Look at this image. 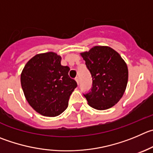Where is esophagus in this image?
<instances>
[{
    "label": "esophagus",
    "mask_w": 153,
    "mask_h": 153,
    "mask_svg": "<svg viewBox=\"0 0 153 153\" xmlns=\"http://www.w3.org/2000/svg\"><path fill=\"white\" fill-rule=\"evenodd\" d=\"M75 80H76V83H77L78 85H79V77H78V76H76V77L75 78Z\"/></svg>",
    "instance_id": "obj_1"
}]
</instances>
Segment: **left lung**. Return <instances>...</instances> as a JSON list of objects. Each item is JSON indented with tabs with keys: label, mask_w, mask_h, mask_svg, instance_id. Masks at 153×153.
Instances as JSON below:
<instances>
[{
	"label": "left lung",
	"mask_w": 153,
	"mask_h": 153,
	"mask_svg": "<svg viewBox=\"0 0 153 153\" xmlns=\"http://www.w3.org/2000/svg\"><path fill=\"white\" fill-rule=\"evenodd\" d=\"M92 77L91 91L84 94L88 105L104 110L117 104L124 94L128 79L126 62L109 46H95L81 52Z\"/></svg>",
	"instance_id": "8db88e82"
}]
</instances>
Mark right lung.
I'll return each instance as SVG.
<instances>
[{
  "label": "right lung",
  "instance_id": "right-lung-1",
  "mask_svg": "<svg viewBox=\"0 0 153 153\" xmlns=\"http://www.w3.org/2000/svg\"><path fill=\"white\" fill-rule=\"evenodd\" d=\"M62 57L53 52L37 54L26 63L21 85L26 100L40 115L55 117L68 106L77 84L68 75L70 68L61 65Z\"/></svg>",
  "mask_w": 153,
  "mask_h": 153
}]
</instances>
